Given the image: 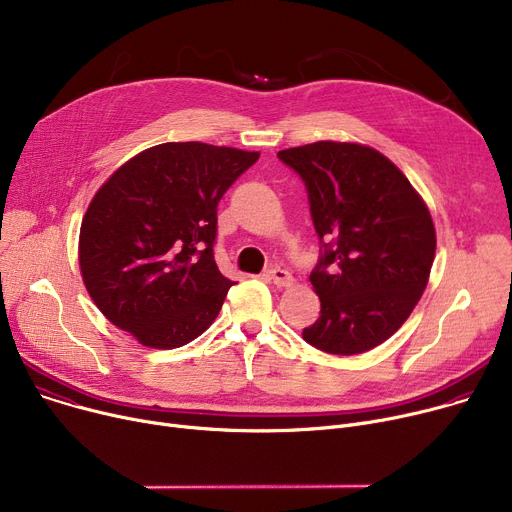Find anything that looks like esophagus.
I'll use <instances>...</instances> for the list:
<instances>
[{"label":"esophagus","mask_w":512,"mask_h":512,"mask_svg":"<svg viewBox=\"0 0 512 512\" xmlns=\"http://www.w3.org/2000/svg\"><path fill=\"white\" fill-rule=\"evenodd\" d=\"M268 279L277 287H289L293 283V274L281 266H270L268 268Z\"/></svg>","instance_id":"obj_1"}]
</instances>
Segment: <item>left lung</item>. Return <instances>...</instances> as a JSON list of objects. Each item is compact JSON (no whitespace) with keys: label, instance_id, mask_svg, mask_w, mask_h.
<instances>
[{"label":"left lung","instance_id":"obj_1","mask_svg":"<svg viewBox=\"0 0 512 512\" xmlns=\"http://www.w3.org/2000/svg\"><path fill=\"white\" fill-rule=\"evenodd\" d=\"M279 160L305 184L320 238L309 281L320 318L303 340L330 355H361L408 320L435 260V225L408 178L379 151L318 141Z\"/></svg>","mask_w":512,"mask_h":512}]
</instances>
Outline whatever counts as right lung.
Segmentation results:
<instances>
[{"instance_id":"1","label":"right lung","mask_w":512,"mask_h":512,"mask_svg":"<svg viewBox=\"0 0 512 512\" xmlns=\"http://www.w3.org/2000/svg\"><path fill=\"white\" fill-rule=\"evenodd\" d=\"M260 157L199 141L141 151L96 192L80 266L98 309L143 346L178 348L217 318L233 281L217 268V205Z\"/></svg>"}]
</instances>
